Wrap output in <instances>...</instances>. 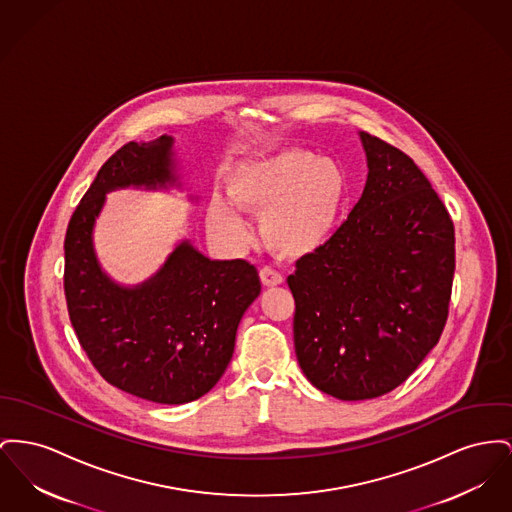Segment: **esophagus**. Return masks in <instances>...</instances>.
Segmentation results:
<instances>
[{
	"instance_id": "esophagus-1",
	"label": "esophagus",
	"mask_w": 512,
	"mask_h": 512,
	"mask_svg": "<svg viewBox=\"0 0 512 512\" xmlns=\"http://www.w3.org/2000/svg\"><path fill=\"white\" fill-rule=\"evenodd\" d=\"M259 276H261V282H263L265 286H278V284L284 282L282 274L278 271H274L271 267H263V269L259 271Z\"/></svg>"
}]
</instances>
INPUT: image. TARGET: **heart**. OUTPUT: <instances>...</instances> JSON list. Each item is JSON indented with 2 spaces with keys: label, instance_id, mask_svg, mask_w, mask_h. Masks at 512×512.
Instances as JSON below:
<instances>
[{
  "label": "heart",
  "instance_id": "b5f03b06",
  "mask_svg": "<svg viewBox=\"0 0 512 512\" xmlns=\"http://www.w3.org/2000/svg\"><path fill=\"white\" fill-rule=\"evenodd\" d=\"M228 195L241 211L263 214V236L272 249L301 257L331 238L346 203L348 181L336 162L290 149L240 166L228 180ZM235 208L214 199L209 226L218 238L241 243L249 228Z\"/></svg>",
  "mask_w": 512,
  "mask_h": 512
}]
</instances>
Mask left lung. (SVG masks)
Wrapping results in <instances>:
<instances>
[{"instance_id":"left-lung-1","label":"left lung","mask_w":512,"mask_h":512,"mask_svg":"<svg viewBox=\"0 0 512 512\" xmlns=\"http://www.w3.org/2000/svg\"><path fill=\"white\" fill-rule=\"evenodd\" d=\"M360 137V201L288 276L301 371L340 400L377 398L418 369L445 329L454 276V224L429 180L400 149Z\"/></svg>"}]
</instances>
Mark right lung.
<instances>
[{
    "label": "right lung",
    "instance_id": "obj_1",
    "mask_svg": "<svg viewBox=\"0 0 512 512\" xmlns=\"http://www.w3.org/2000/svg\"><path fill=\"white\" fill-rule=\"evenodd\" d=\"M172 137L127 143L98 170L63 241V290L81 348L110 385L156 404H185L218 383L234 354L245 309L261 292L245 259L211 261L187 241L143 286L120 288L100 271L92 224L104 193L125 185H164L172 176Z\"/></svg>",
    "mask_w": 512,
    "mask_h": 512
}]
</instances>
